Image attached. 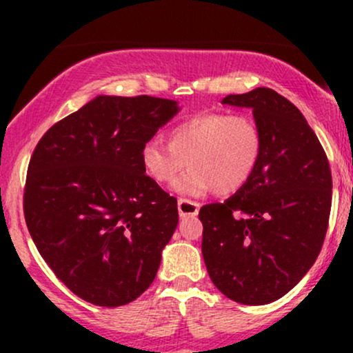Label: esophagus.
<instances>
[{
    "instance_id": "1",
    "label": "esophagus",
    "mask_w": 353,
    "mask_h": 353,
    "mask_svg": "<svg viewBox=\"0 0 353 353\" xmlns=\"http://www.w3.org/2000/svg\"><path fill=\"white\" fill-rule=\"evenodd\" d=\"M199 202L189 201V199H179L177 201V209H179L181 217H194L199 212Z\"/></svg>"
}]
</instances>
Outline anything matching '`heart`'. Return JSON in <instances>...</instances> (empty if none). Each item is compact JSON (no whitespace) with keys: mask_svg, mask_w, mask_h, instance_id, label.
<instances>
[{"mask_svg":"<svg viewBox=\"0 0 353 353\" xmlns=\"http://www.w3.org/2000/svg\"><path fill=\"white\" fill-rule=\"evenodd\" d=\"M262 134L247 116L205 112L189 117L169 131V145L148 141L141 149L144 172L157 184H176L188 196L216 189L219 194L241 190L261 163Z\"/></svg>","mask_w":353,"mask_h":353,"instance_id":"b5f03b06","label":"heart"}]
</instances>
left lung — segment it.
<instances>
[{
    "mask_svg": "<svg viewBox=\"0 0 353 353\" xmlns=\"http://www.w3.org/2000/svg\"><path fill=\"white\" fill-rule=\"evenodd\" d=\"M222 103L252 109L262 156L244 188L201 208L202 255L225 297L264 305L292 290L319 257L329 228L330 165L302 112L274 89Z\"/></svg>",
    "mask_w": 353,
    "mask_h": 353,
    "instance_id": "8db88e82",
    "label": "left lung"
}]
</instances>
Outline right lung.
Masks as SVG:
<instances>
[{"label":"right lung","instance_id":"right-lung-1","mask_svg":"<svg viewBox=\"0 0 353 353\" xmlns=\"http://www.w3.org/2000/svg\"><path fill=\"white\" fill-rule=\"evenodd\" d=\"M177 111L171 99L98 96L36 144L23 197L28 230L83 301L125 305L156 277L179 212L144 172L141 149Z\"/></svg>","mask_w":353,"mask_h":353}]
</instances>
